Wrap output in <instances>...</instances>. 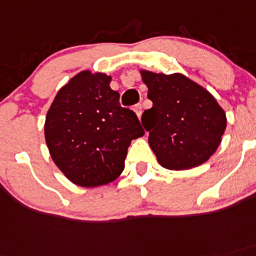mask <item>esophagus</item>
I'll return each mask as SVG.
<instances>
[{
  "instance_id": "34e87169",
  "label": "esophagus",
  "mask_w": 256,
  "mask_h": 256,
  "mask_svg": "<svg viewBox=\"0 0 256 256\" xmlns=\"http://www.w3.org/2000/svg\"><path fill=\"white\" fill-rule=\"evenodd\" d=\"M134 111H135L136 116L139 117V118H142V106L140 104H136L135 107H134Z\"/></svg>"
}]
</instances>
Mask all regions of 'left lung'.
<instances>
[{
    "label": "left lung",
    "mask_w": 256,
    "mask_h": 256,
    "mask_svg": "<svg viewBox=\"0 0 256 256\" xmlns=\"http://www.w3.org/2000/svg\"><path fill=\"white\" fill-rule=\"evenodd\" d=\"M152 107L144 111L142 126L158 163L170 170L204 164L221 144L226 114L216 98L180 73L140 70Z\"/></svg>",
    "instance_id": "left-lung-1"
}]
</instances>
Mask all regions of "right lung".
Returning a JSON list of instances; mask_svg holds the SVG:
<instances>
[{
    "mask_svg": "<svg viewBox=\"0 0 256 256\" xmlns=\"http://www.w3.org/2000/svg\"><path fill=\"white\" fill-rule=\"evenodd\" d=\"M111 77L83 70L59 90L46 114L45 142L74 184L98 187L118 178L131 140L144 135L135 112L120 106Z\"/></svg>",
    "mask_w": 256,
    "mask_h": 256,
    "instance_id": "right-lung-1",
    "label": "right lung"
}]
</instances>
